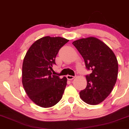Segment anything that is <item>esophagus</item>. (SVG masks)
<instances>
[{"label":"esophagus","mask_w":129,"mask_h":129,"mask_svg":"<svg viewBox=\"0 0 129 129\" xmlns=\"http://www.w3.org/2000/svg\"><path fill=\"white\" fill-rule=\"evenodd\" d=\"M67 78L68 80H73L74 78H75L74 76H72V75H68L67 76Z\"/></svg>","instance_id":"1"}]
</instances>
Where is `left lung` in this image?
Masks as SVG:
<instances>
[{"label":"left lung","instance_id":"left-lung-1","mask_svg":"<svg viewBox=\"0 0 129 129\" xmlns=\"http://www.w3.org/2000/svg\"><path fill=\"white\" fill-rule=\"evenodd\" d=\"M73 44L84 60L85 67L92 70L87 75V87L80 92L82 100L97 105L105 100L113 90L118 75V62L113 51L95 37L74 41Z\"/></svg>","mask_w":129,"mask_h":129}]
</instances>
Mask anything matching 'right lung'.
<instances>
[{
    "label": "right lung",
    "instance_id": "obj_1",
    "mask_svg": "<svg viewBox=\"0 0 129 129\" xmlns=\"http://www.w3.org/2000/svg\"><path fill=\"white\" fill-rule=\"evenodd\" d=\"M68 41L62 37L41 38L30 46L24 58V90L32 102L41 107L54 106L62 97L67 79L53 75L52 66L60 48Z\"/></svg>",
    "mask_w": 129,
    "mask_h": 129
}]
</instances>
